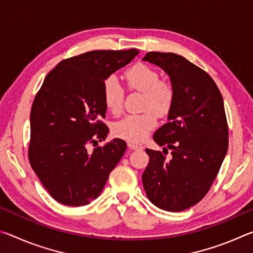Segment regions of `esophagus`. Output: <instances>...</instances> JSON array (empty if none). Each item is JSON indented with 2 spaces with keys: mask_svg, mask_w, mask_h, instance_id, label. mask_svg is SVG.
I'll return each mask as SVG.
<instances>
[{
  "mask_svg": "<svg viewBox=\"0 0 253 253\" xmlns=\"http://www.w3.org/2000/svg\"><path fill=\"white\" fill-rule=\"evenodd\" d=\"M128 147H129L130 149H134V151H140V149L144 148L142 145L134 144V143H128Z\"/></svg>",
  "mask_w": 253,
  "mask_h": 253,
  "instance_id": "1",
  "label": "esophagus"
}]
</instances>
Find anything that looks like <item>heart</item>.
I'll list each match as a JSON object with an SVG mask.
<instances>
[{"instance_id": "obj_1", "label": "heart", "mask_w": 253, "mask_h": 253, "mask_svg": "<svg viewBox=\"0 0 253 253\" xmlns=\"http://www.w3.org/2000/svg\"><path fill=\"white\" fill-rule=\"evenodd\" d=\"M124 80L129 91L143 93L140 110L143 113L129 115L114 124V135L128 143H140L155 128L158 117H166L172 111L176 100L174 85L154 68L145 63H136L124 72ZM102 99L111 114L122 113L125 90L116 77L110 76L102 83Z\"/></svg>"}]
</instances>
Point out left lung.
Here are the masks:
<instances>
[{"label":"left lung","instance_id":"1","mask_svg":"<svg viewBox=\"0 0 253 253\" xmlns=\"http://www.w3.org/2000/svg\"><path fill=\"white\" fill-rule=\"evenodd\" d=\"M144 60L168 72L176 100L169 114V122L153 135L160 146L172 151V157L169 160L160 151L146 149L149 163L143 185L157 208L184 211L207 195L228 152L223 98L211 76L182 55L152 51Z\"/></svg>","mask_w":253,"mask_h":253}]
</instances>
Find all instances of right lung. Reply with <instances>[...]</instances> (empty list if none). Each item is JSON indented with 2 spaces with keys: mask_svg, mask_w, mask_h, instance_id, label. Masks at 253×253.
Here are the masks:
<instances>
[{
  "mask_svg": "<svg viewBox=\"0 0 253 253\" xmlns=\"http://www.w3.org/2000/svg\"><path fill=\"white\" fill-rule=\"evenodd\" d=\"M138 53L93 50L62 60L48 75L30 114L29 161L42 185L59 203L84 207L97 199L126 143L115 138L91 153L89 144L105 140L108 127L102 83Z\"/></svg>",
  "mask_w": 253,
  "mask_h": 253,
  "instance_id": "obj_1",
  "label": "right lung"
}]
</instances>
